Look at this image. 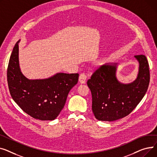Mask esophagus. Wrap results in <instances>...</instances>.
<instances>
[{"mask_svg":"<svg viewBox=\"0 0 157 157\" xmlns=\"http://www.w3.org/2000/svg\"><path fill=\"white\" fill-rule=\"evenodd\" d=\"M86 78H87V76L86 75V73H82L81 74H80L78 81L80 83H81V84H84L86 81Z\"/></svg>","mask_w":157,"mask_h":157,"instance_id":"1","label":"esophagus"}]
</instances>
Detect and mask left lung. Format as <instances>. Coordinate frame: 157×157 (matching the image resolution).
Listing matches in <instances>:
<instances>
[{"label":"left lung","mask_w":157,"mask_h":157,"mask_svg":"<svg viewBox=\"0 0 157 157\" xmlns=\"http://www.w3.org/2000/svg\"><path fill=\"white\" fill-rule=\"evenodd\" d=\"M134 57L140 63L139 73L131 84L118 81L116 64L99 67L87 80L93 98L92 110L99 121L111 122L127 116L146 94L150 82L148 62L143 54Z\"/></svg>","instance_id":"left-lung-1"}]
</instances>
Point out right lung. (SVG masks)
Returning <instances> with one entry per match:
<instances>
[{
  "mask_svg": "<svg viewBox=\"0 0 157 157\" xmlns=\"http://www.w3.org/2000/svg\"><path fill=\"white\" fill-rule=\"evenodd\" d=\"M16 42L7 67V83L11 96L23 111L40 121H53L65 105L71 89L76 85L78 73H58L46 79L29 80L21 72Z\"/></svg>",
  "mask_w": 157,
  "mask_h": 157,
  "instance_id": "add662e5",
  "label": "right lung"
}]
</instances>
